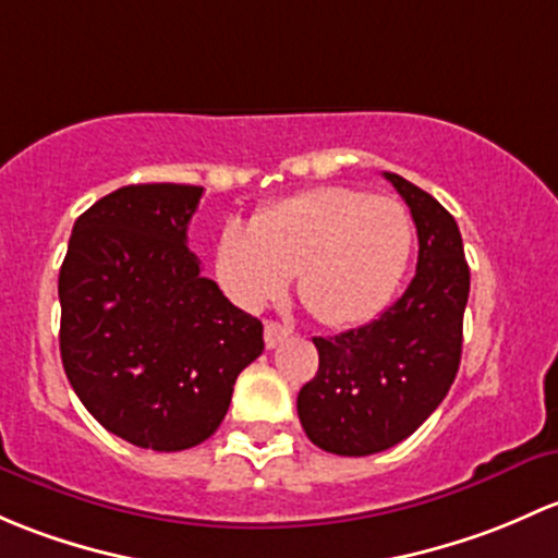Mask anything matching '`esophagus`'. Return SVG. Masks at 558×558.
Segmentation results:
<instances>
[{
  "label": "esophagus",
  "mask_w": 558,
  "mask_h": 558,
  "mask_svg": "<svg viewBox=\"0 0 558 558\" xmlns=\"http://www.w3.org/2000/svg\"><path fill=\"white\" fill-rule=\"evenodd\" d=\"M263 336H266L268 349H277L281 341H287V336H290V327L279 325V322H266V330H263Z\"/></svg>",
  "instance_id": "34e87169"
}]
</instances>
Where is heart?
<instances>
[{
	"mask_svg": "<svg viewBox=\"0 0 558 558\" xmlns=\"http://www.w3.org/2000/svg\"><path fill=\"white\" fill-rule=\"evenodd\" d=\"M411 246L413 222L400 201L312 187L257 211L250 228L228 222L217 239L215 274L246 312L279 301L298 277V295L322 325L352 327L392 301Z\"/></svg>",
	"mask_w": 558,
	"mask_h": 558,
	"instance_id": "b5f03b06",
	"label": "heart"
}]
</instances>
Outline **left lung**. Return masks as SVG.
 Segmentation results:
<instances>
[{"mask_svg":"<svg viewBox=\"0 0 558 558\" xmlns=\"http://www.w3.org/2000/svg\"><path fill=\"white\" fill-rule=\"evenodd\" d=\"M384 177L416 222V277L381 317L314 338L319 371L298 392L308 440L338 457L387 451L416 433L449 395L462 357L470 268L457 220L413 182Z\"/></svg>","mask_w":558,"mask_h":558,"instance_id":"1","label":"left lung"}]
</instances>
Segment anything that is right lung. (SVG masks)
Here are the masks:
<instances>
[{
    "mask_svg": "<svg viewBox=\"0 0 558 558\" xmlns=\"http://www.w3.org/2000/svg\"><path fill=\"white\" fill-rule=\"evenodd\" d=\"M204 187L125 185L77 217L59 274L61 360L90 416L153 451L204 444L263 354L260 319L201 277L187 226Z\"/></svg>",
    "mask_w": 558,
    "mask_h": 558,
    "instance_id": "add662e5",
    "label": "right lung"
}]
</instances>
